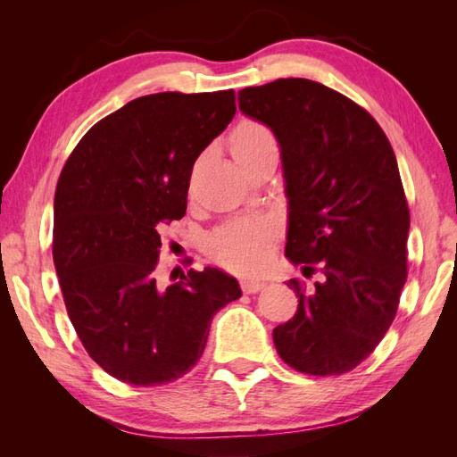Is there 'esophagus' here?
<instances>
[{
    "label": "esophagus",
    "mask_w": 457,
    "mask_h": 457,
    "mask_svg": "<svg viewBox=\"0 0 457 457\" xmlns=\"http://www.w3.org/2000/svg\"><path fill=\"white\" fill-rule=\"evenodd\" d=\"M267 284L261 282V280H250V278H244L242 280V292L244 294H257L261 292L262 287H265Z\"/></svg>",
    "instance_id": "esophagus-1"
}]
</instances>
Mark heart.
Instances as JSON below:
<instances>
[{
    "mask_svg": "<svg viewBox=\"0 0 457 457\" xmlns=\"http://www.w3.org/2000/svg\"><path fill=\"white\" fill-rule=\"evenodd\" d=\"M274 143L272 133L259 121L245 120L232 135V152ZM276 223L269 217L234 220L213 230L205 240L213 261L232 270H253L265 262L276 237Z\"/></svg>",
    "mask_w": 457,
    "mask_h": 457,
    "instance_id": "obj_1",
    "label": "heart"
}]
</instances>
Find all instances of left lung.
Segmentation results:
<instances>
[{"label": "left lung", "mask_w": 457, "mask_h": 457, "mask_svg": "<svg viewBox=\"0 0 457 457\" xmlns=\"http://www.w3.org/2000/svg\"><path fill=\"white\" fill-rule=\"evenodd\" d=\"M240 110L280 143L289 227L286 257L299 307L272 331L282 361L341 376L376 351L408 276L410 210L393 146L366 108L305 78L238 93Z\"/></svg>", "instance_id": "left-lung-1"}]
</instances>
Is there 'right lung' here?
I'll list each match as a JSON object with an SVG mask.
<instances>
[{"label":"right lung","mask_w":457,"mask_h":457,"mask_svg":"<svg viewBox=\"0 0 457 457\" xmlns=\"http://www.w3.org/2000/svg\"><path fill=\"white\" fill-rule=\"evenodd\" d=\"M234 101L232 89L139 96L96 121L61 171L53 261L66 312L93 361L123 383L185 376L213 314L242 295L213 267L170 286L156 274L160 230L185 215L192 165L237 114Z\"/></svg>","instance_id":"obj_1"}]
</instances>
